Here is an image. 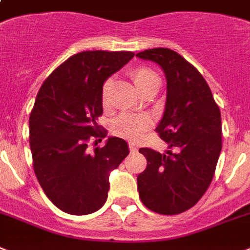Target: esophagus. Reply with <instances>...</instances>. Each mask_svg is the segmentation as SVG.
Listing matches in <instances>:
<instances>
[{
    "instance_id": "obj_1",
    "label": "esophagus",
    "mask_w": 250,
    "mask_h": 250,
    "mask_svg": "<svg viewBox=\"0 0 250 250\" xmlns=\"http://www.w3.org/2000/svg\"><path fill=\"white\" fill-rule=\"evenodd\" d=\"M137 146H135L133 145V144H129V151H131V153H137Z\"/></svg>"
}]
</instances>
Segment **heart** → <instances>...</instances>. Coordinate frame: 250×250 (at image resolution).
<instances>
[{"mask_svg":"<svg viewBox=\"0 0 250 250\" xmlns=\"http://www.w3.org/2000/svg\"><path fill=\"white\" fill-rule=\"evenodd\" d=\"M131 78L140 92L158 91L160 86V78L157 73L149 66H137L131 72ZM111 81L107 79L101 88V103L104 107L109 106V92H110ZM151 125V119L145 114H123L114 123V132L127 140L139 139L144 132Z\"/></svg>","mask_w":250,"mask_h":250,"instance_id":"1","label":"heart"}]
</instances>
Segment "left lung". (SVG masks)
<instances>
[{
	"mask_svg": "<svg viewBox=\"0 0 250 250\" xmlns=\"http://www.w3.org/2000/svg\"><path fill=\"white\" fill-rule=\"evenodd\" d=\"M163 69L167 97L155 131L166 141L164 154L143 147L147 167L137 176V188L146 208L160 214L190 209L212 182L222 149L220 107L198 69L169 48L136 54Z\"/></svg>",
	"mask_w": 250,
	"mask_h": 250,
	"instance_id": "left-lung-1",
	"label": "left lung"
}]
</instances>
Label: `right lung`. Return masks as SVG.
Here are the masks:
<instances>
[{
  "label": "right lung",
  "mask_w": 250,
  "mask_h": 250,
  "mask_svg": "<svg viewBox=\"0 0 250 250\" xmlns=\"http://www.w3.org/2000/svg\"><path fill=\"white\" fill-rule=\"evenodd\" d=\"M135 56L131 51H83L48 76L29 117L34 173L47 198L62 212L83 216L104 206L110 172L129 154L123 139L87 151L91 136H105L101 88Z\"/></svg>",
  "instance_id": "obj_1"
}]
</instances>
